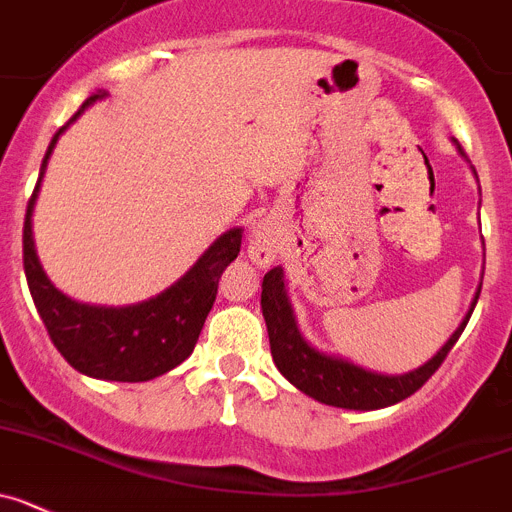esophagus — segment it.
<instances>
[{"label": "esophagus", "mask_w": 512, "mask_h": 512, "mask_svg": "<svg viewBox=\"0 0 512 512\" xmlns=\"http://www.w3.org/2000/svg\"><path fill=\"white\" fill-rule=\"evenodd\" d=\"M280 237L278 229L270 219H260L255 227L250 229V242H247V255L257 267H267L278 260Z\"/></svg>", "instance_id": "esophagus-1"}]
</instances>
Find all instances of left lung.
Segmentation results:
<instances>
[{"mask_svg": "<svg viewBox=\"0 0 512 512\" xmlns=\"http://www.w3.org/2000/svg\"><path fill=\"white\" fill-rule=\"evenodd\" d=\"M480 288H477L475 298H472L470 310H467L460 326H457V331L447 338V343L429 358L427 364H422L414 371H407V374H376V371L364 369V366L351 364L348 358L331 356V353H323L315 346H310L303 338V333H300L298 321H295L288 288H285L283 267H272L265 275L260 305L267 323V336H270L272 361H275L280 374L295 389L313 396L321 404H328V407L371 412V409H384L391 407V404H399V401L412 396L417 389H422L424 381L442 366L447 353L452 351L457 338L465 331L472 310L477 305V298H480Z\"/></svg>", "mask_w": 512, "mask_h": 512, "instance_id": "8db88e82", "label": "left lung"}]
</instances>
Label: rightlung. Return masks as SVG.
I'll return each instance as SVG.
<instances>
[{
    "mask_svg": "<svg viewBox=\"0 0 512 512\" xmlns=\"http://www.w3.org/2000/svg\"><path fill=\"white\" fill-rule=\"evenodd\" d=\"M105 90L90 95L80 111L52 136L40 166L22 229V255L32 300L50 333L52 343L75 371L103 381H151L176 369L191 356L204 321L217 298V283L224 267L240 255L242 227H232L202 252L194 265L154 298L133 305L78 303L50 283L40 265L32 237V212L40 194L42 176L57 138L78 121L85 108L105 98Z\"/></svg>",
    "mask_w": 512,
    "mask_h": 512,
    "instance_id": "add662e5",
    "label": "right lung"
}]
</instances>
